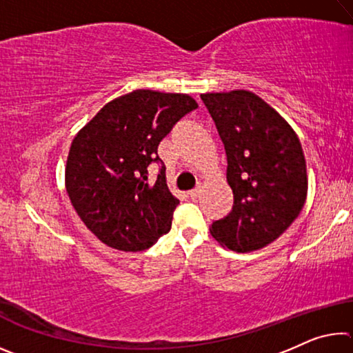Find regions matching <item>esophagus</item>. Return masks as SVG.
Masks as SVG:
<instances>
[{
  "instance_id": "esophagus-1",
  "label": "esophagus",
  "mask_w": 353,
  "mask_h": 353,
  "mask_svg": "<svg viewBox=\"0 0 353 353\" xmlns=\"http://www.w3.org/2000/svg\"><path fill=\"white\" fill-rule=\"evenodd\" d=\"M201 187H198V188H194V190H190L188 191V196L191 199H196V198H199V194H201Z\"/></svg>"
}]
</instances>
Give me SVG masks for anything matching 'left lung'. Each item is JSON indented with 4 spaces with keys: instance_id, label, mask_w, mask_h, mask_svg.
<instances>
[{
    "instance_id": "8db88e82",
    "label": "left lung",
    "mask_w": 353,
    "mask_h": 353,
    "mask_svg": "<svg viewBox=\"0 0 353 353\" xmlns=\"http://www.w3.org/2000/svg\"><path fill=\"white\" fill-rule=\"evenodd\" d=\"M227 155L234 207L214 221V240L235 252L271 244L301 213L307 165L299 137L260 97L248 90L201 94Z\"/></svg>"
}]
</instances>
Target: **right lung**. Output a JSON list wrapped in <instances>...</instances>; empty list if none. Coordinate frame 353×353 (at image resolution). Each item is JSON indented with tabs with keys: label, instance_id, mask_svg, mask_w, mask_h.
I'll return each mask as SVG.
<instances>
[{
	"label": "right lung",
	"instance_id": "1",
	"mask_svg": "<svg viewBox=\"0 0 353 353\" xmlns=\"http://www.w3.org/2000/svg\"><path fill=\"white\" fill-rule=\"evenodd\" d=\"M198 103L183 93L134 90L107 103L71 141L65 188L87 229L109 248L137 252L168 234L179 199L165 166L154 182L148 166L160 162L159 143Z\"/></svg>",
	"mask_w": 353,
	"mask_h": 353
}]
</instances>
